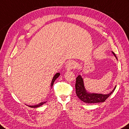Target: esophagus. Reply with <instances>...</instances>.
Wrapping results in <instances>:
<instances>
[{"mask_svg": "<svg viewBox=\"0 0 129 129\" xmlns=\"http://www.w3.org/2000/svg\"><path fill=\"white\" fill-rule=\"evenodd\" d=\"M77 67V64L76 62L74 61H71L67 63L66 65V69L67 71H70L73 69L76 68Z\"/></svg>", "mask_w": 129, "mask_h": 129, "instance_id": "34e87169", "label": "esophagus"}]
</instances>
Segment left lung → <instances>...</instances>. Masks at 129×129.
I'll return each instance as SVG.
<instances>
[{"instance_id": "1", "label": "left lung", "mask_w": 129, "mask_h": 129, "mask_svg": "<svg viewBox=\"0 0 129 129\" xmlns=\"http://www.w3.org/2000/svg\"><path fill=\"white\" fill-rule=\"evenodd\" d=\"M113 55L115 56L116 55L113 52ZM117 58V57H116ZM116 86L114 88L112 92H110L108 94H98V93H88L86 91L85 87H84V84L83 79L81 76L79 75L76 78V92L77 96L82 101L86 103H102L105 101L111 95L113 91L116 89Z\"/></svg>"}]
</instances>
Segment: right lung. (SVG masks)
<instances>
[{
    "mask_svg": "<svg viewBox=\"0 0 129 129\" xmlns=\"http://www.w3.org/2000/svg\"><path fill=\"white\" fill-rule=\"evenodd\" d=\"M60 74L59 73H57L55 75V76H54V77H53V78L52 80V82H51V87H52V86H53V83H54L55 81L58 78V76H60ZM46 103V102H42V103H39V104H37V105H31H31H30V106H29V107H31V108H37V107H39L41 106V105L44 104V103Z\"/></svg>",
    "mask_w": 129,
    "mask_h": 129,
    "instance_id": "right-lung-1",
    "label": "right lung"
}]
</instances>
